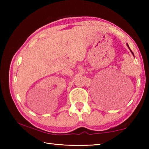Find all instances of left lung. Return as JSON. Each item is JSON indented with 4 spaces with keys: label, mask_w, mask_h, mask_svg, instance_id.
I'll use <instances>...</instances> for the list:
<instances>
[{
    "label": "left lung",
    "mask_w": 149,
    "mask_h": 149,
    "mask_svg": "<svg viewBox=\"0 0 149 149\" xmlns=\"http://www.w3.org/2000/svg\"><path fill=\"white\" fill-rule=\"evenodd\" d=\"M127 47H128V48H129V49H130V48H129V45H128V44H127ZM130 50H131V52H132V54H133V56H134V54H133V52H132V50H131V49H130Z\"/></svg>",
    "instance_id": "1"
}]
</instances>
